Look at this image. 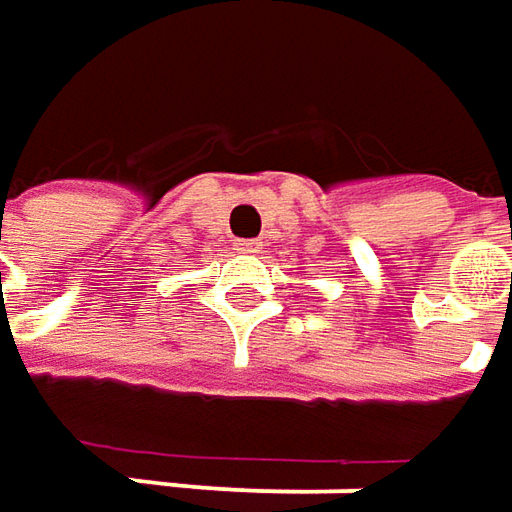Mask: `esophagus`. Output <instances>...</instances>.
Returning a JSON list of instances; mask_svg holds the SVG:
<instances>
[{"label":"esophagus","instance_id":"34e87169","mask_svg":"<svg viewBox=\"0 0 512 512\" xmlns=\"http://www.w3.org/2000/svg\"><path fill=\"white\" fill-rule=\"evenodd\" d=\"M233 247H236V253H259V242L256 239H236L233 242Z\"/></svg>","mask_w":512,"mask_h":512}]
</instances>
